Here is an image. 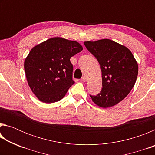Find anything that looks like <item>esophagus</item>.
I'll list each match as a JSON object with an SVG mask.
<instances>
[{"mask_svg":"<svg viewBox=\"0 0 155 155\" xmlns=\"http://www.w3.org/2000/svg\"><path fill=\"white\" fill-rule=\"evenodd\" d=\"M81 81H82L83 82H85V81H87V77H83L82 78H81Z\"/></svg>","mask_w":155,"mask_h":155,"instance_id":"1","label":"esophagus"}]
</instances>
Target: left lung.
Segmentation results:
<instances>
[{
	"mask_svg": "<svg viewBox=\"0 0 155 155\" xmlns=\"http://www.w3.org/2000/svg\"><path fill=\"white\" fill-rule=\"evenodd\" d=\"M88 51L98 60L102 72L101 91L90 95L94 103L107 108L119 103L134 87L138 65L127 47L108 39L85 41Z\"/></svg>",
	"mask_w": 155,
	"mask_h": 155,
	"instance_id": "left-lung-1",
	"label": "left lung"
}]
</instances>
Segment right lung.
Returning <instances> with one entry per match:
<instances>
[{"mask_svg":"<svg viewBox=\"0 0 155 155\" xmlns=\"http://www.w3.org/2000/svg\"><path fill=\"white\" fill-rule=\"evenodd\" d=\"M83 50L80 44L53 38L31 50L25 61L28 84L41 102L55 103L64 98L74 83L70 58Z\"/></svg>","mask_w":155,"mask_h":155,"instance_id":"right-lung-1","label":"right lung"}]
</instances>
